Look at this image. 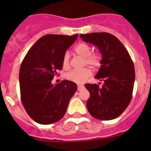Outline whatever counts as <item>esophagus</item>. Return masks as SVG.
<instances>
[{
  "label": "esophagus",
  "mask_w": 151,
  "mask_h": 151,
  "mask_svg": "<svg viewBox=\"0 0 151 151\" xmlns=\"http://www.w3.org/2000/svg\"><path fill=\"white\" fill-rule=\"evenodd\" d=\"M82 88H84V85H78V91L82 90Z\"/></svg>",
  "instance_id": "34e87169"
}]
</instances>
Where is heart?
I'll list each match as a JSON object with an SVG mask.
<instances>
[{"label":"heart","mask_w":151,"mask_h":151,"mask_svg":"<svg viewBox=\"0 0 151 151\" xmlns=\"http://www.w3.org/2000/svg\"><path fill=\"white\" fill-rule=\"evenodd\" d=\"M75 51L78 55L85 57V64L93 68H97L101 66V56L98 53L91 52V47L87 43L80 42L75 47ZM69 54L65 53L63 57V66L64 68L69 66ZM92 76V72L88 68L82 69H73L65 75V78L69 81L76 83H82Z\"/></svg>","instance_id":"heart-1"}]
</instances>
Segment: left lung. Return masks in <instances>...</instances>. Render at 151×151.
<instances>
[{"label": "left lung", "mask_w": 151, "mask_h": 151, "mask_svg": "<svg viewBox=\"0 0 151 151\" xmlns=\"http://www.w3.org/2000/svg\"><path fill=\"white\" fill-rule=\"evenodd\" d=\"M81 38L98 47L102 55L101 66L95 78L104 81L102 87L85 84L90 93L87 101L89 113L100 120H110L122 114L130 104L134 88L133 61L121 41L106 32L81 34Z\"/></svg>", "instance_id": "1"}]
</instances>
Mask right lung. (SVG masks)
<instances>
[{
    "label": "right lung",
    "instance_id": "1",
    "mask_svg": "<svg viewBox=\"0 0 151 151\" xmlns=\"http://www.w3.org/2000/svg\"><path fill=\"white\" fill-rule=\"evenodd\" d=\"M78 37L46 35L36 41L19 69V88L22 105L29 116L38 123L49 125L66 113L77 85L63 80L54 85L51 81L63 68V57Z\"/></svg>",
    "mask_w": 151,
    "mask_h": 151
}]
</instances>
